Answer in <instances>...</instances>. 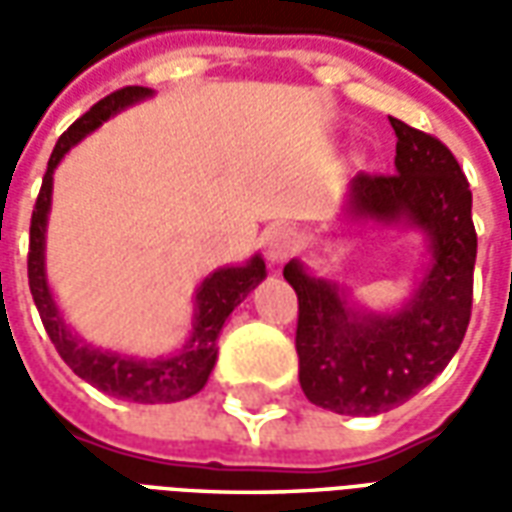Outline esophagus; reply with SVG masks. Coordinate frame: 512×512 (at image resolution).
Returning a JSON list of instances; mask_svg holds the SVG:
<instances>
[{
  "mask_svg": "<svg viewBox=\"0 0 512 512\" xmlns=\"http://www.w3.org/2000/svg\"><path fill=\"white\" fill-rule=\"evenodd\" d=\"M293 249H296V233L290 230V227H271L266 233V257L271 266H279V263H285L290 255H293Z\"/></svg>",
  "mask_w": 512,
  "mask_h": 512,
  "instance_id": "34e87169",
  "label": "esophagus"
}]
</instances>
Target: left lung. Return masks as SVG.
Returning a JSON list of instances; mask_svg holds the SVG:
<instances>
[{"label": "left lung", "mask_w": 512, "mask_h": 512, "mask_svg": "<svg viewBox=\"0 0 512 512\" xmlns=\"http://www.w3.org/2000/svg\"><path fill=\"white\" fill-rule=\"evenodd\" d=\"M395 172L356 175L337 224H376L425 235L428 260L411 299L395 310L359 307L337 279L315 277L299 257L285 266L299 296V381L310 403L373 417L406 403L450 365L472 315L477 235L472 191L436 136L403 120Z\"/></svg>", "instance_id": "obj_1"}]
</instances>
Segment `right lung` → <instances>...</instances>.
Here are the masks:
<instances>
[{"mask_svg":"<svg viewBox=\"0 0 512 512\" xmlns=\"http://www.w3.org/2000/svg\"><path fill=\"white\" fill-rule=\"evenodd\" d=\"M147 98H153V90L147 87H123L117 93L106 95L104 101H98L87 115L79 117L54 145L38 202L32 211V224H29V290L57 354L65 359V365L71 367L76 376L106 395L131 400V403H178V400L197 395L202 386L208 384L216 356H219L216 340L222 334L224 321L266 279L263 257L252 255L241 266H222L202 279L194 293V321H191L189 340L175 354L156 356V359L98 348L79 337L57 307L49 274H46V227H49L51 213L54 169L60 167L62 158L68 156L71 147L79 145L84 136L104 126L109 117L120 115L123 109Z\"/></svg>","mask_w":512,"mask_h":512,"instance_id":"obj_1","label":"right lung"}]
</instances>
